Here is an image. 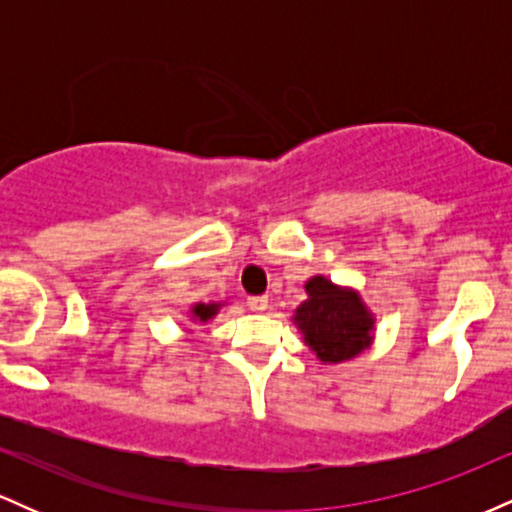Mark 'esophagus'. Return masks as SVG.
I'll list each match as a JSON object with an SVG mask.
<instances>
[{"label": "esophagus", "instance_id": "obj_1", "mask_svg": "<svg viewBox=\"0 0 512 512\" xmlns=\"http://www.w3.org/2000/svg\"><path fill=\"white\" fill-rule=\"evenodd\" d=\"M267 303H269L267 296H248V308L255 310V313H262V310H267Z\"/></svg>", "mask_w": 512, "mask_h": 512}]
</instances>
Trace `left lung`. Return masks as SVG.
I'll use <instances>...</instances> for the list:
<instances>
[{
	"label": "left lung",
	"mask_w": 512,
	"mask_h": 512,
	"mask_svg": "<svg viewBox=\"0 0 512 512\" xmlns=\"http://www.w3.org/2000/svg\"><path fill=\"white\" fill-rule=\"evenodd\" d=\"M305 291L308 301L301 303L293 320L317 358L330 363L346 361L368 346L373 317L356 293L337 289L325 276L310 279Z\"/></svg>",
	"instance_id": "8db88e82"
}]
</instances>
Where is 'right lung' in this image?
Listing matches in <instances>:
<instances>
[{
  "label": "right lung",
  "instance_id": "obj_1",
  "mask_svg": "<svg viewBox=\"0 0 512 512\" xmlns=\"http://www.w3.org/2000/svg\"><path fill=\"white\" fill-rule=\"evenodd\" d=\"M216 308H219V305H204V303H199V305H195V308H192V313H195L197 320L207 322L209 317L216 315Z\"/></svg>",
  "mask_w": 512,
  "mask_h": 512
}]
</instances>
